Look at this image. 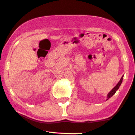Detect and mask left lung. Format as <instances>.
<instances>
[{
  "instance_id": "left-lung-1",
  "label": "left lung",
  "mask_w": 135,
  "mask_h": 135,
  "mask_svg": "<svg viewBox=\"0 0 135 135\" xmlns=\"http://www.w3.org/2000/svg\"><path fill=\"white\" fill-rule=\"evenodd\" d=\"M123 75H122V77H121L120 81H119V83L116 85V86L113 88L111 91H110L109 93H108V95H107V100H108V99H109L110 97H112L113 95H114L115 94V92H117L118 91V89H119V86H120L121 84H122V80H123Z\"/></svg>"
}]
</instances>
